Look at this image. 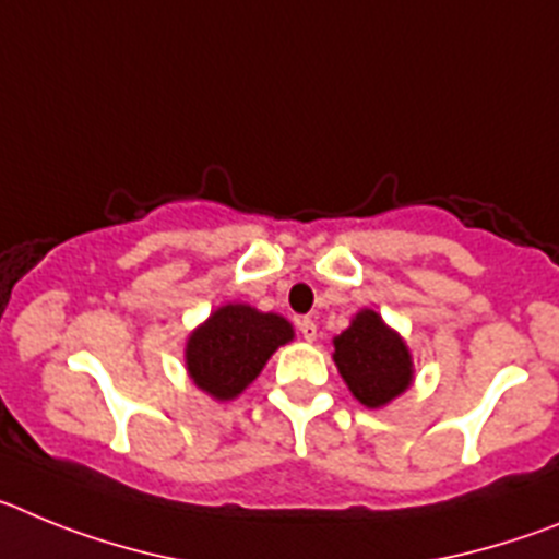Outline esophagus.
Returning <instances> with one entry per match:
<instances>
[{"label":"esophagus","instance_id":"obj_1","mask_svg":"<svg viewBox=\"0 0 559 559\" xmlns=\"http://www.w3.org/2000/svg\"><path fill=\"white\" fill-rule=\"evenodd\" d=\"M299 335H302L305 341H316V335H319V328H316L313 319H299Z\"/></svg>","mask_w":559,"mask_h":559}]
</instances>
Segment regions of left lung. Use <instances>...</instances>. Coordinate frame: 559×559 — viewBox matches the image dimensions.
<instances>
[{
    "mask_svg": "<svg viewBox=\"0 0 559 559\" xmlns=\"http://www.w3.org/2000/svg\"><path fill=\"white\" fill-rule=\"evenodd\" d=\"M333 360L353 397L380 408L406 392L414 380L412 353L374 310L355 313L353 324L333 338Z\"/></svg>",
    "mask_w": 559,
    "mask_h": 559,
    "instance_id": "obj_1",
    "label": "left lung"
}]
</instances>
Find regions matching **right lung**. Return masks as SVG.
Wrapping results in <instances>:
<instances>
[{
	"instance_id": "obj_1",
	"label": "right lung",
	"mask_w": 559,
	"mask_h": 559,
	"mask_svg": "<svg viewBox=\"0 0 559 559\" xmlns=\"http://www.w3.org/2000/svg\"><path fill=\"white\" fill-rule=\"evenodd\" d=\"M290 338L294 328L283 316L260 313L251 305H224L187 338V372L210 397L235 400Z\"/></svg>"
}]
</instances>
